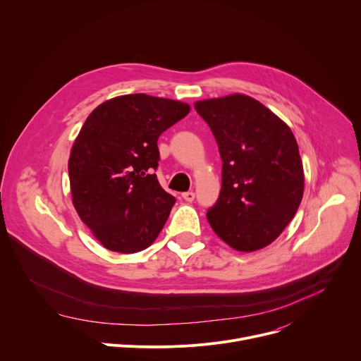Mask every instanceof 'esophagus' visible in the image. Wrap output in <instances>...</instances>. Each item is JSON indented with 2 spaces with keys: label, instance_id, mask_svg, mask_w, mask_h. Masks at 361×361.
<instances>
[{
  "label": "esophagus",
  "instance_id": "34e87169",
  "mask_svg": "<svg viewBox=\"0 0 361 361\" xmlns=\"http://www.w3.org/2000/svg\"><path fill=\"white\" fill-rule=\"evenodd\" d=\"M194 197H195V194H194L192 191H187V192L183 194V198H184L185 201H188V202H191V201L194 200Z\"/></svg>",
  "mask_w": 361,
  "mask_h": 361
}]
</instances>
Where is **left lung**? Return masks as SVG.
Wrapping results in <instances>:
<instances>
[{
	"mask_svg": "<svg viewBox=\"0 0 361 361\" xmlns=\"http://www.w3.org/2000/svg\"><path fill=\"white\" fill-rule=\"evenodd\" d=\"M223 161L221 191L207 220L214 233L241 252L271 244L295 216L304 171L290 127L245 94L195 101Z\"/></svg>",
	"mask_w": 361,
	"mask_h": 361,
	"instance_id": "left-lung-1",
	"label": "left lung"
}]
</instances>
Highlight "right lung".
<instances>
[{
  "label": "right lung",
  "mask_w": 361,
  "mask_h": 361,
  "mask_svg": "<svg viewBox=\"0 0 361 361\" xmlns=\"http://www.w3.org/2000/svg\"><path fill=\"white\" fill-rule=\"evenodd\" d=\"M190 110L178 99L127 94L87 117L70 152L71 197L81 221L107 250H145L163 230L176 198L152 174L157 140Z\"/></svg>",
  "instance_id": "obj_1"
}]
</instances>
